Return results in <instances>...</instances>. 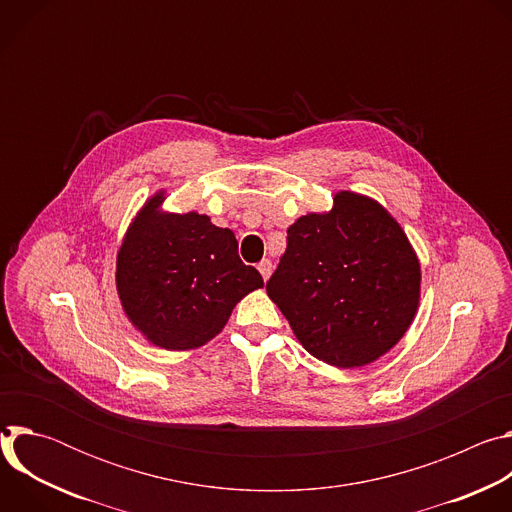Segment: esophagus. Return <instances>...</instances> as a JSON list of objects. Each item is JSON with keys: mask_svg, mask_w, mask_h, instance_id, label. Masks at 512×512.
<instances>
[{"mask_svg": "<svg viewBox=\"0 0 512 512\" xmlns=\"http://www.w3.org/2000/svg\"><path fill=\"white\" fill-rule=\"evenodd\" d=\"M257 269H259V273L263 275V279L267 281L269 275H271V271H273V263H271L269 259H263V261L257 265Z\"/></svg>", "mask_w": 512, "mask_h": 512, "instance_id": "esophagus-1", "label": "esophagus"}]
</instances>
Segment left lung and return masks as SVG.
Segmentation results:
<instances>
[{"label":"left lung","mask_w":512,"mask_h":512,"mask_svg":"<svg viewBox=\"0 0 512 512\" xmlns=\"http://www.w3.org/2000/svg\"><path fill=\"white\" fill-rule=\"evenodd\" d=\"M419 261L375 200L340 192L328 214L287 229L267 294L304 348L334 367H362L391 350L419 302Z\"/></svg>","instance_id":"1"}]
</instances>
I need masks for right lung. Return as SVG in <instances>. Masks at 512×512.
I'll return each mask as SVG.
<instances>
[{
    "label": "right lung",
    "instance_id": "right-lung-1",
    "mask_svg": "<svg viewBox=\"0 0 512 512\" xmlns=\"http://www.w3.org/2000/svg\"><path fill=\"white\" fill-rule=\"evenodd\" d=\"M162 196L143 206L117 255V291L129 320L154 344L186 350L227 324L235 304L263 287L239 257L231 229L198 212L164 214Z\"/></svg>",
    "mask_w": 512,
    "mask_h": 512
}]
</instances>
